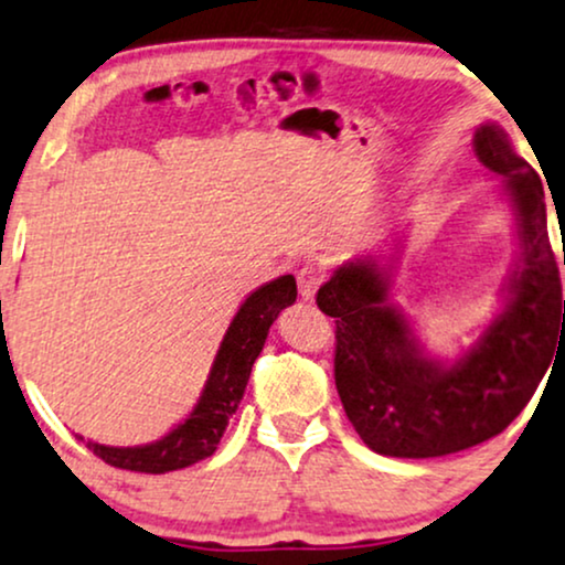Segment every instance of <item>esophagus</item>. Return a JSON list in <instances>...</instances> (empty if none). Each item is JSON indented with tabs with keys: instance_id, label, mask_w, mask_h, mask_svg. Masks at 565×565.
<instances>
[{
	"instance_id": "obj_1",
	"label": "esophagus",
	"mask_w": 565,
	"mask_h": 565,
	"mask_svg": "<svg viewBox=\"0 0 565 565\" xmlns=\"http://www.w3.org/2000/svg\"><path fill=\"white\" fill-rule=\"evenodd\" d=\"M296 280H298V294H301L303 301H311V298L317 296L319 285L324 280V271L319 267H311V264H306V267L298 269Z\"/></svg>"
}]
</instances>
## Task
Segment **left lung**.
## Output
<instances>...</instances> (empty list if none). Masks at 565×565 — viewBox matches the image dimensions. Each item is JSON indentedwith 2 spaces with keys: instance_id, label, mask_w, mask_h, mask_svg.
Listing matches in <instances>:
<instances>
[{
  "instance_id": "obj_1",
  "label": "left lung",
  "mask_w": 565,
  "mask_h": 565,
  "mask_svg": "<svg viewBox=\"0 0 565 565\" xmlns=\"http://www.w3.org/2000/svg\"><path fill=\"white\" fill-rule=\"evenodd\" d=\"M475 154L505 178L519 264L505 282V311L469 351L450 364L424 353L403 311L387 303L393 262H345L317 294L319 309L335 317V385L345 416L380 456L437 458L500 435L565 345L542 180L495 122L477 128Z\"/></svg>"
}]
</instances>
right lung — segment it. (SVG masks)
Returning <instances> with one entry per match:
<instances>
[{"mask_svg": "<svg viewBox=\"0 0 565 565\" xmlns=\"http://www.w3.org/2000/svg\"><path fill=\"white\" fill-rule=\"evenodd\" d=\"M296 277L282 275L262 285L241 303L238 315L233 317L222 338L199 403L188 414V419L167 431L162 440L136 445V448H113V445H99L81 435L78 440L86 443V448L94 450V456H99L104 463L141 471V475H167V471L204 461L217 450L230 416L235 414L246 393L250 366L262 353L271 322L285 306L296 301Z\"/></svg>", "mask_w": 565, "mask_h": 565, "instance_id": "add662e5", "label": "right lung"}]
</instances>
